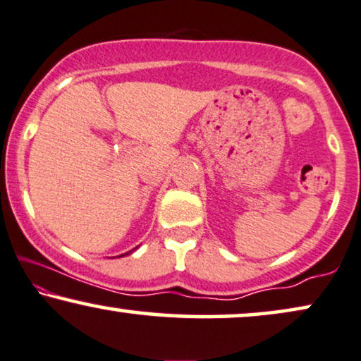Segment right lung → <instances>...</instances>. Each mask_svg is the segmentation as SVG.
<instances>
[{"instance_id":"add662e5","label":"right lung","mask_w":361,"mask_h":361,"mask_svg":"<svg viewBox=\"0 0 361 361\" xmlns=\"http://www.w3.org/2000/svg\"><path fill=\"white\" fill-rule=\"evenodd\" d=\"M127 254H128V252H127ZM122 256H123V254H122Z\"/></svg>"}]
</instances>
